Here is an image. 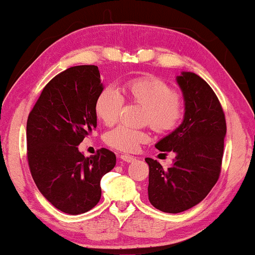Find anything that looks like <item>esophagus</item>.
I'll return each instance as SVG.
<instances>
[{
    "label": "esophagus",
    "instance_id": "obj_1",
    "mask_svg": "<svg viewBox=\"0 0 255 255\" xmlns=\"http://www.w3.org/2000/svg\"><path fill=\"white\" fill-rule=\"evenodd\" d=\"M121 159L123 160L125 162H133L135 161V156H132V155H128V154H122L121 155Z\"/></svg>",
    "mask_w": 255,
    "mask_h": 255
}]
</instances>
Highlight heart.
<instances>
[{
  "mask_svg": "<svg viewBox=\"0 0 255 255\" xmlns=\"http://www.w3.org/2000/svg\"><path fill=\"white\" fill-rule=\"evenodd\" d=\"M123 93L132 102L146 108L144 121L160 133L170 132L179 127L184 116L182 97L168 83L156 76H140L124 83ZM124 97L115 88H106L96 100V115L106 125H113L120 118ZM148 139L144 130L118 125L106 134L107 144L124 152H133Z\"/></svg>",
  "mask_w": 255,
  "mask_h": 255,
  "instance_id": "1",
  "label": "heart"
}]
</instances>
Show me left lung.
Segmentation results:
<instances>
[{"label":"left lung","mask_w":255,"mask_h":255,"mask_svg":"<svg viewBox=\"0 0 255 255\" xmlns=\"http://www.w3.org/2000/svg\"><path fill=\"white\" fill-rule=\"evenodd\" d=\"M184 100V118L179 128L155 144L161 152L176 154L168 169L151 158L148 200L153 207L179 214L203 201L221 174L226 122L211 87L191 72L176 78Z\"/></svg>","instance_id":"left-lung-1"}]
</instances>
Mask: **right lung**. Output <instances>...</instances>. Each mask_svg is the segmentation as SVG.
Instances as JSON below:
<instances>
[{
	"label": "right lung",
	"mask_w": 255,
	"mask_h": 255,
	"mask_svg": "<svg viewBox=\"0 0 255 255\" xmlns=\"http://www.w3.org/2000/svg\"><path fill=\"white\" fill-rule=\"evenodd\" d=\"M103 92L97 66H74L45 86L27 117V162L34 183L65 214L89 211L101 198V179L116 155L101 148L85 156L78 146L97 125L96 100Z\"/></svg>",
	"instance_id": "obj_1"
}]
</instances>
